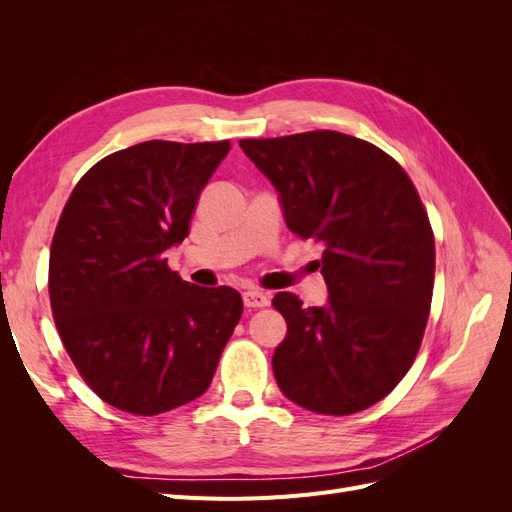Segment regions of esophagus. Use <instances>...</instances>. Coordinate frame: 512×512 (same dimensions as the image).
I'll return each instance as SVG.
<instances>
[{"instance_id": "esophagus-1", "label": "esophagus", "mask_w": 512, "mask_h": 512, "mask_svg": "<svg viewBox=\"0 0 512 512\" xmlns=\"http://www.w3.org/2000/svg\"><path fill=\"white\" fill-rule=\"evenodd\" d=\"M269 301H271V297L267 292H260V290H245L243 292L245 307H267Z\"/></svg>"}]
</instances>
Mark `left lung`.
I'll return each mask as SVG.
<instances>
[{
    "label": "left lung",
    "mask_w": 512,
    "mask_h": 512,
    "mask_svg": "<svg viewBox=\"0 0 512 512\" xmlns=\"http://www.w3.org/2000/svg\"><path fill=\"white\" fill-rule=\"evenodd\" d=\"M280 198L286 226L324 243L322 307L273 297L288 324L273 376L294 404L346 416L406 376L431 307L436 243L406 170L382 149L318 130L239 141Z\"/></svg>",
    "instance_id": "obj_1"
}]
</instances>
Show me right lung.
I'll return each mask as SVG.
<instances>
[{"instance_id":"right-lung-1","label":"right lung","mask_w":512,"mask_h":512,"mask_svg":"<svg viewBox=\"0 0 512 512\" xmlns=\"http://www.w3.org/2000/svg\"><path fill=\"white\" fill-rule=\"evenodd\" d=\"M230 143L147 141L76 183L49 262L51 309L72 363L100 399L153 416L203 395L243 314L228 286L166 265Z\"/></svg>"}]
</instances>
